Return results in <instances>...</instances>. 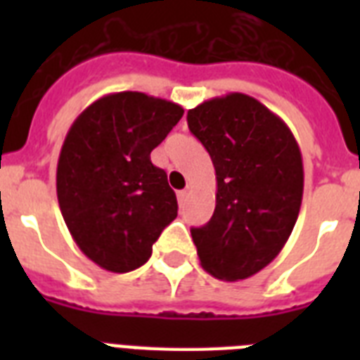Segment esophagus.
<instances>
[{"label":"esophagus","instance_id":"obj_1","mask_svg":"<svg viewBox=\"0 0 360 360\" xmlns=\"http://www.w3.org/2000/svg\"><path fill=\"white\" fill-rule=\"evenodd\" d=\"M186 200H188V192H186V191H179V192H177V202H179L181 207L185 205Z\"/></svg>","mask_w":360,"mask_h":360}]
</instances>
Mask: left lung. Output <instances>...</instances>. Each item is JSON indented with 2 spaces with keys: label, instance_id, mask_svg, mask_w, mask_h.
I'll list each match as a JSON object with an SVG mask.
<instances>
[{
  "label": "left lung",
  "instance_id": "8db88e82",
  "mask_svg": "<svg viewBox=\"0 0 360 360\" xmlns=\"http://www.w3.org/2000/svg\"><path fill=\"white\" fill-rule=\"evenodd\" d=\"M186 121L217 174L213 217L191 230L200 263L220 280L248 278L293 231L304 185L301 149L278 115L243 93L198 104Z\"/></svg>",
  "mask_w": 360,
  "mask_h": 360
}]
</instances>
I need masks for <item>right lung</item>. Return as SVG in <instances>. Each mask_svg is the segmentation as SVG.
I'll use <instances>...</instances> for the list:
<instances>
[{"instance_id": "right-lung-1", "label": "right lung", "mask_w": 360, "mask_h": 360, "mask_svg": "<svg viewBox=\"0 0 360 360\" xmlns=\"http://www.w3.org/2000/svg\"><path fill=\"white\" fill-rule=\"evenodd\" d=\"M185 114L146 93L101 97L82 112L59 153L58 202L76 245L98 267L129 273L177 217V198L151 151Z\"/></svg>"}]
</instances>
